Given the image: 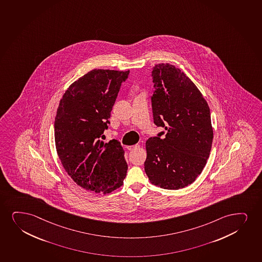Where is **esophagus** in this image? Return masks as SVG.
Masks as SVG:
<instances>
[{
	"instance_id": "esophagus-1",
	"label": "esophagus",
	"mask_w": 262,
	"mask_h": 262,
	"mask_svg": "<svg viewBox=\"0 0 262 262\" xmlns=\"http://www.w3.org/2000/svg\"><path fill=\"white\" fill-rule=\"evenodd\" d=\"M138 148H139V145H129V146H127V149H128L129 151H133V150H136V149Z\"/></svg>"
}]
</instances>
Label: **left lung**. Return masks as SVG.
I'll list each match as a JSON object with an SVG mask.
<instances>
[{
	"instance_id": "1",
	"label": "left lung",
	"mask_w": 262,
	"mask_h": 262,
	"mask_svg": "<svg viewBox=\"0 0 262 262\" xmlns=\"http://www.w3.org/2000/svg\"><path fill=\"white\" fill-rule=\"evenodd\" d=\"M152 77L154 123L166 134L145 143V171L152 184L178 190L196 180L209 157L210 110L193 82L174 65H155Z\"/></svg>"
}]
</instances>
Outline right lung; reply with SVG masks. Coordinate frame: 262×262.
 Instances as JSON below:
<instances>
[{"label":"right lung","mask_w":262,"mask_h":262,"mask_svg":"<svg viewBox=\"0 0 262 262\" xmlns=\"http://www.w3.org/2000/svg\"><path fill=\"white\" fill-rule=\"evenodd\" d=\"M129 71L93 70L69 86L55 119V147L66 172L88 191L107 194L123 185L128 165L117 139L104 143L111 110Z\"/></svg>","instance_id":"add662e5"}]
</instances>
